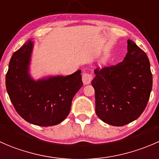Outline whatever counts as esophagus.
Masks as SVG:
<instances>
[{"label": "esophagus", "mask_w": 159, "mask_h": 159, "mask_svg": "<svg viewBox=\"0 0 159 159\" xmlns=\"http://www.w3.org/2000/svg\"><path fill=\"white\" fill-rule=\"evenodd\" d=\"M92 75L91 74L88 73V72H84L82 75V81L84 84H89L92 81Z\"/></svg>", "instance_id": "1"}]
</instances>
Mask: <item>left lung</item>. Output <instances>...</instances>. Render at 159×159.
<instances>
[{
    "mask_svg": "<svg viewBox=\"0 0 159 159\" xmlns=\"http://www.w3.org/2000/svg\"><path fill=\"white\" fill-rule=\"evenodd\" d=\"M95 112L101 120L123 126L137 119L146 107L152 89L150 62L144 51L128 40L123 61L94 70Z\"/></svg>",
    "mask_w": 159,
    "mask_h": 159,
    "instance_id": "left-lung-1",
    "label": "left lung"
}]
</instances>
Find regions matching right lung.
I'll return each mask as SVG.
<instances>
[{"label":"right lung","mask_w":159,"mask_h":159,"mask_svg":"<svg viewBox=\"0 0 159 159\" xmlns=\"http://www.w3.org/2000/svg\"><path fill=\"white\" fill-rule=\"evenodd\" d=\"M33 47L29 40L13 54L6 89L14 108L25 121L43 127L56 125L68 116L72 99L82 87L81 70L34 80L29 73Z\"/></svg>","instance_id":"obj_1"}]
</instances>
